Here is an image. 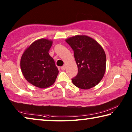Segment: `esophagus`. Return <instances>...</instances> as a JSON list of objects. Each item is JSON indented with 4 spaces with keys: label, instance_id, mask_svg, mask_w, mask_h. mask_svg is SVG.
Returning a JSON list of instances; mask_svg holds the SVG:
<instances>
[{
    "label": "esophagus",
    "instance_id": "34e87169",
    "mask_svg": "<svg viewBox=\"0 0 132 132\" xmlns=\"http://www.w3.org/2000/svg\"><path fill=\"white\" fill-rule=\"evenodd\" d=\"M61 69L62 70H64L66 69V66L65 65H63L62 67H61Z\"/></svg>",
    "mask_w": 132,
    "mask_h": 132
}]
</instances>
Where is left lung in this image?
Returning a JSON list of instances; mask_svg holds the SVG:
<instances>
[{"label": "left lung", "mask_w": 132, "mask_h": 132, "mask_svg": "<svg viewBox=\"0 0 132 132\" xmlns=\"http://www.w3.org/2000/svg\"><path fill=\"white\" fill-rule=\"evenodd\" d=\"M74 51L78 68L73 84L83 90L94 87L101 81L106 70V55L101 45L92 38L77 35L66 39Z\"/></svg>", "instance_id": "8db88e82"}]
</instances>
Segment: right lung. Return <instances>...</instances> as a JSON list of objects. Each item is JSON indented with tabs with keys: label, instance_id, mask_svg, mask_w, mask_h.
<instances>
[{
	"label": "right lung",
	"instance_id": "1",
	"mask_svg": "<svg viewBox=\"0 0 132 132\" xmlns=\"http://www.w3.org/2000/svg\"><path fill=\"white\" fill-rule=\"evenodd\" d=\"M52 40L41 38L32 42L21 56L20 67L27 81L37 87L46 88L54 83L59 70L49 55Z\"/></svg>",
	"mask_w": 132,
	"mask_h": 132
}]
</instances>
